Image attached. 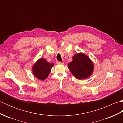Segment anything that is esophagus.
<instances>
[{
  "label": "esophagus",
  "mask_w": 123,
  "mask_h": 123,
  "mask_svg": "<svg viewBox=\"0 0 123 123\" xmlns=\"http://www.w3.org/2000/svg\"><path fill=\"white\" fill-rule=\"evenodd\" d=\"M56 64H64V62H60V61H56Z\"/></svg>",
  "instance_id": "1"
}]
</instances>
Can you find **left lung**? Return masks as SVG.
I'll return each mask as SVG.
<instances>
[{
	"label": "left lung",
	"mask_w": 123,
	"mask_h": 123,
	"mask_svg": "<svg viewBox=\"0 0 123 123\" xmlns=\"http://www.w3.org/2000/svg\"><path fill=\"white\" fill-rule=\"evenodd\" d=\"M68 68L77 79L82 80L87 79L92 74L94 65L87 55L79 53L72 57V61L68 64Z\"/></svg>",
	"instance_id": "left-lung-1"
}]
</instances>
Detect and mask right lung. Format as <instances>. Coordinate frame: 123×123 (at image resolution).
<instances>
[{
  "label": "right lung",
  "instance_id": "add662e5",
  "mask_svg": "<svg viewBox=\"0 0 123 123\" xmlns=\"http://www.w3.org/2000/svg\"><path fill=\"white\" fill-rule=\"evenodd\" d=\"M54 66L43 58L38 59L32 67L33 74L34 76L41 80L46 79L51 72V68Z\"/></svg>",
  "mask_w": 123,
  "mask_h": 123
}]
</instances>
